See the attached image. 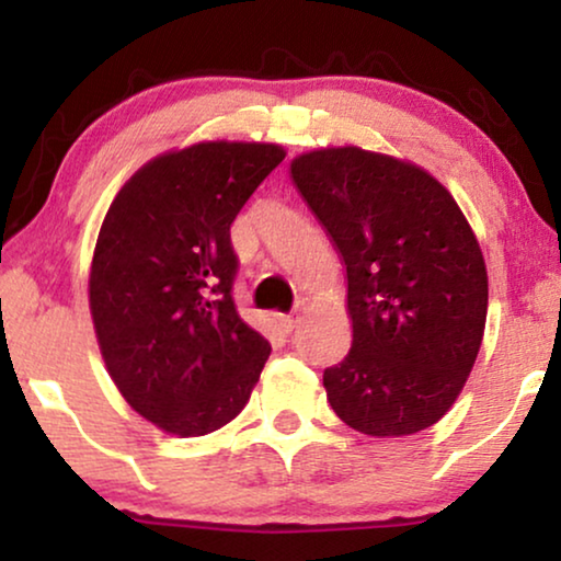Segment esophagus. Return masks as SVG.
I'll use <instances>...</instances> for the list:
<instances>
[{"mask_svg":"<svg viewBox=\"0 0 561 561\" xmlns=\"http://www.w3.org/2000/svg\"><path fill=\"white\" fill-rule=\"evenodd\" d=\"M295 325H297V318L295 316H279V329L285 331V333L295 331Z\"/></svg>","mask_w":561,"mask_h":561,"instance_id":"esophagus-1","label":"esophagus"}]
</instances>
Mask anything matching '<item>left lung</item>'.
<instances>
[{
  "label": "left lung",
  "mask_w": 561,
  "mask_h": 561,
  "mask_svg": "<svg viewBox=\"0 0 561 561\" xmlns=\"http://www.w3.org/2000/svg\"><path fill=\"white\" fill-rule=\"evenodd\" d=\"M289 179L346 266L352 350L323 373L352 430L403 437L448 414L484 339L489 279L450 191L414 162L323 147Z\"/></svg>",
  "instance_id": "8db88e82"
}]
</instances>
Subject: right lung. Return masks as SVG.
I'll use <instances>...</instances> for the list:
<instances>
[{
	"label": "right lung",
	"mask_w": 561,
	"mask_h": 561,
	"mask_svg": "<svg viewBox=\"0 0 561 561\" xmlns=\"http://www.w3.org/2000/svg\"><path fill=\"white\" fill-rule=\"evenodd\" d=\"M285 147L198 141L145 162L111 202L90 264V316L126 403L168 435L236 420L272 346L238 316L230 225Z\"/></svg>",
	"instance_id": "obj_1"
}]
</instances>
